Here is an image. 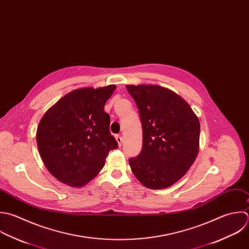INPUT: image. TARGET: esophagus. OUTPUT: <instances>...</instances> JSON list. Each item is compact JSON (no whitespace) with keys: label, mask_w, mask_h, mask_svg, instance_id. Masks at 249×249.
<instances>
[{"label":"esophagus","mask_w":249,"mask_h":249,"mask_svg":"<svg viewBox=\"0 0 249 249\" xmlns=\"http://www.w3.org/2000/svg\"><path fill=\"white\" fill-rule=\"evenodd\" d=\"M115 139H116V141H117V142H118V145L121 146V144H122V137H121L120 135H116Z\"/></svg>","instance_id":"34e87169"}]
</instances>
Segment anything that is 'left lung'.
I'll return each instance as SVG.
<instances>
[{"mask_svg":"<svg viewBox=\"0 0 249 249\" xmlns=\"http://www.w3.org/2000/svg\"><path fill=\"white\" fill-rule=\"evenodd\" d=\"M126 89L142 126V148L129 159L131 170L147 188H168L187 173L198 155L199 119L186 101L167 88L141 84Z\"/></svg>","mask_w":249,"mask_h":249,"instance_id":"1","label":"left lung"}]
</instances>
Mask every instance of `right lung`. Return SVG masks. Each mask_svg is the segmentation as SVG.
I'll use <instances>...</instances> for the list:
<instances>
[{"instance_id": "right-lung-1", "label": "right lung", "mask_w": 249, "mask_h": 249, "mask_svg": "<svg viewBox=\"0 0 249 249\" xmlns=\"http://www.w3.org/2000/svg\"><path fill=\"white\" fill-rule=\"evenodd\" d=\"M115 85L81 88L61 98L42 116L36 130L40 157L49 173L71 187H82L118 147L104 110Z\"/></svg>"}]
</instances>
